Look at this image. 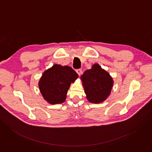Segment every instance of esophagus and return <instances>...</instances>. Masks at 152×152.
I'll return each mask as SVG.
<instances>
[{
  "instance_id": "34e87169",
  "label": "esophagus",
  "mask_w": 152,
  "mask_h": 152,
  "mask_svg": "<svg viewBox=\"0 0 152 152\" xmlns=\"http://www.w3.org/2000/svg\"><path fill=\"white\" fill-rule=\"evenodd\" d=\"M76 73L79 75V76H80V75L82 74V69H77V70H76Z\"/></svg>"
}]
</instances>
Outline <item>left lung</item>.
<instances>
[{"label": "left lung", "mask_w": 152, "mask_h": 152, "mask_svg": "<svg viewBox=\"0 0 152 152\" xmlns=\"http://www.w3.org/2000/svg\"><path fill=\"white\" fill-rule=\"evenodd\" d=\"M87 100L93 103H102L110 96L114 80L110 73L98 64L86 70L80 76Z\"/></svg>", "instance_id": "obj_1"}]
</instances>
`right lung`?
I'll use <instances>...</instances> for the list:
<instances>
[{
    "mask_svg": "<svg viewBox=\"0 0 152 152\" xmlns=\"http://www.w3.org/2000/svg\"><path fill=\"white\" fill-rule=\"evenodd\" d=\"M78 75L69 66L59 64L53 66L42 73L39 82V91L44 99L51 104L65 102L72 83Z\"/></svg>",
    "mask_w": 152,
    "mask_h": 152,
    "instance_id": "add662e5",
    "label": "right lung"
}]
</instances>
